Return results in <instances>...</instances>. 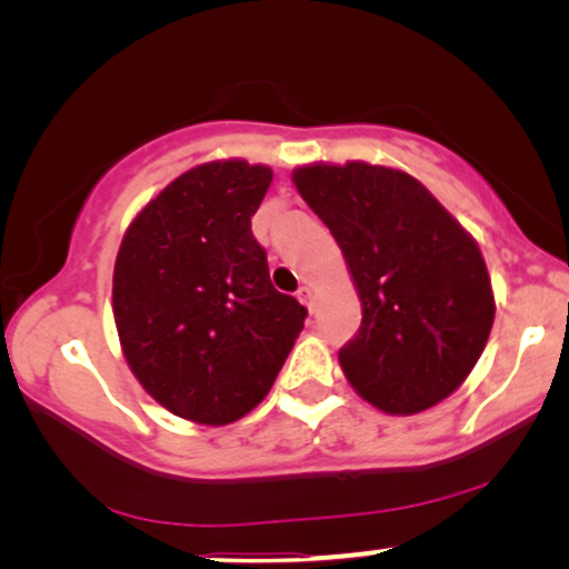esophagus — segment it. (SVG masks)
<instances>
[{"instance_id":"1","label":"esophagus","mask_w":569,"mask_h":569,"mask_svg":"<svg viewBox=\"0 0 569 569\" xmlns=\"http://www.w3.org/2000/svg\"><path fill=\"white\" fill-rule=\"evenodd\" d=\"M298 300L310 310V313H313V290H310L308 284H302L298 290Z\"/></svg>"}]
</instances>
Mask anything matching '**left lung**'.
Returning <instances> with one entry per match:
<instances>
[{
    "instance_id": "1",
    "label": "left lung",
    "mask_w": 569,
    "mask_h": 569,
    "mask_svg": "<svg viewBox=\"0 0 569 569\" xmlns=\"http://www.w3.org/2000/svg\"><path fill=\"white\" fill-rule=\"evenodd\" d=\"M292 183L345 256L362 326L339 365L357 393L393 417L448 399L495 323L477 240L415 176L362 160L310 162Z\"/></svg>"
}]
</instances>
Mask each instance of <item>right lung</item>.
Segmentation results:
<instances>
[{
    "label": "right lung",
    "instance_id": "right-lung-1",
    "mask_svg": "<svg viewBox=\"0 0 569 569\" xmlns=\"http://www.w3.org/2000/svg\"><path fill=\"white\" fill-rule=\"evenodd\" d=\"M269 166L212 160L139 209L113 267V321L139 386L176 417L238 422L271 391L308 310L274 290L251 232Z\"/></svg>",
    "mask_w": 569,
    "mask_h": 569
}]
</instances>
